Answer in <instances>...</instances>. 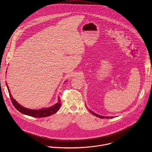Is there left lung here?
Wrapping results in <instances>:
<instances>
[{"instance_id": "left-lung-1", "label": "left lung", "mask_w": 152, "mask_h": 152, "mask_svg": "<svg viewBox=\"0 0 152 152\" xmlns=\"http://www.w3.org/2000/svg\"><path fill=\"white\" fill-rule=\"evenodd\" d=\"M89 111L92 115H95V116H97V117H98V118H102V119H104V118H107V119H109V118H114L113 116H103L99 115H98V114L94 113V112H92V111L91 110H90V109H89Z\"/></svg>"}]
</instances>
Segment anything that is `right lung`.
I'll list each match as a JSON object with an SVG mask.
<instances>
[{
  "mask_svg": "<svg viewBox=\"0 0 152 152\" xmlns=\"http://www.w3.org/2000/svg\"><path fill=\"white\" fill-rule=\"evenodd\" d=\"M7 83V82H6ZM6 86L8 89V92L10 95V98L11 99L12 102L15 108L18 110H19L20 112H21L23 114L30 116L34 118H43L51 116L54 113H56L60 108L61 107V100L60 99V97H58V102L54 105L51 106L49 108H47L40 109H30L27 108L25 107H23L20 104H19L12 96L10 94V91L9 90V88L8 87L7 83Z\"/></svg>",
  "mask_w": 152,
  "mask_h": 152,
  "instance_id": "obj_1",
  "label": "right lung"
}]
</instances>
